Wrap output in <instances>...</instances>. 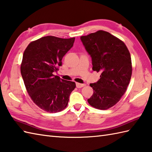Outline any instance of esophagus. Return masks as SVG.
<instances>
[{
  "instance_id": "obj_1",
  "label": "esophagus",
  "mask_w": 152,
  "mask_h": 152,
  "mask_svg": "<svg viewBox=\"0 0 152 152\" xmlns=\"http://www.w3.org/2000/svg\"><path fill=\"white\" fill-rule=\"evenodd\" d=\"M76 87L78 88H83V87H84L86 86V84H84V83H76Z\"/></svg>"
}]
</instances>
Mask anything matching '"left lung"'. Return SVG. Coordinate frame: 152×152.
I'll list each match as a JSON object with an SVG mask.
<instances>
[{
	"instance_id": "obj_1",
	"label": "left lung",
	"mask_w": 152,
	"mask_h": 152,
	"mask_svg": "<svg viewBox=\"0 0 152 152\" xmlns=\"http://www.w3.org/2000/svg\"><path fill=\"white\" fill-rule=\"evenodd\" d=\"M92 59L93 70L101 72L97 82L90 83L89 104L100 110L112 107L124 95L132 74L129 51L124 42L110 33L98 31L80 37Z\"/></svg>"
}]
</instances>
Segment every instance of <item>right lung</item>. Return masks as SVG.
<instances>
[{
	"instance_id": "1",
	"label": "right lung",
	"mask_w": 152,
	"mask_h": 152,
	"mask_svg": "<svg viewBox=\"0 0 152 152\" xmlns=\"http://www.w3.org/2000/svg\"><path fill=\"white\" fill-rule=\"evenodd\" d=\"M75 38L47 36L31 42L25 49L21 74L28 95L35 104L48 112L66 107L76 83L55 76L62 59L73 46Z\"/></svg>"
}]
</instances>
